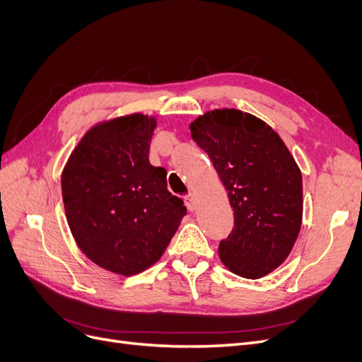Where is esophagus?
<instances>
[{
  "label": "esophagus",
  "mask_w": 362,
  "mask_h": 362,
  "mask_svg": "<svg viewBox=\"0 0 362 362\" xmlns=\"http://www.w3.org/2000/svg\"><path fill=\"white\" fill-rule=\"evenodd\" d=\"M185 204L186 207H188L191 211H195L197 210V198L192 192H189L188 195L185 197Z\"/></svg>",
  "instance_id": "esophagus-1"
}]
</instances>
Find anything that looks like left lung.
<instances>
[{
    "label": "left lung",
    "instance_id": "left-lung-1",
    "mask_svg": "<svg viewBox=\"0 0 362 362\" xmlns=\"http://www.w3.org/2000/svg\"><path fill=\"white\" fill-rule=\"evenodd\" d=\"M234 210L233 233L219 245L231 273L261 279L282 265L303 221V176L279 134L262 119L237 109H215L191 125Z\"/></svg>",
    "mask_w": 362,
    "mask_h": 362
}]
</instances>
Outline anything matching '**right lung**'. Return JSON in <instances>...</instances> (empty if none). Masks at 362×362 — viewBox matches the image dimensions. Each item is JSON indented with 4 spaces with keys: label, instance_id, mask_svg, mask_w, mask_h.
Masks as SVG:
<instances>
[{
    "label": "right lung",
    "instance_id": "obj_1",
    "mask_svg": "<svg viewBox=\"0 0 362 362\" xmlns=\"http://www.w3.org/2000/svg\"><path fill=\"white\" fill-rule=\"evenodd\" d=\"M156 116L103 120L80 139L62 170L66 222L77 246L101 269L134 276L165 252L186 215L167 189V171L149 163Z\"/></svg>",
    "mask_w": 362,
    "mask_h": 362
}]
</instances>
